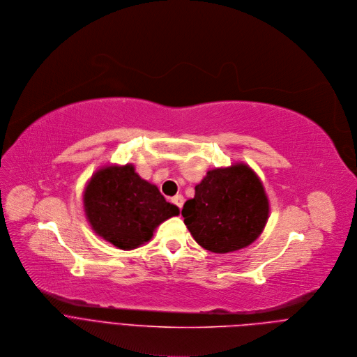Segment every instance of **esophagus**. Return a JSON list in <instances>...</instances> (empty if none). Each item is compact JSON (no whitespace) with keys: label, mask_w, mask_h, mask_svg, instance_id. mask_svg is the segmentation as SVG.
Returning a JSON list of instances; mask_svg holds the SVG:
<instances>
[{"label":"esophagus","mask_w":357,"mask_h":357,"mask_svg":"<svg viewBox=\"0 0 357 357\" xmlns=\"http://www.w3.org/2000/svg\"><path fill=\"white\" fill-rule=\"evenodd\" d=\"M172 202H173L174 205H177L178 208H181L183 204H184V197L180 195V194H177V195H174V197L172 198Z\"/></svg>","instance_id":"obj_1"}]
</instances>
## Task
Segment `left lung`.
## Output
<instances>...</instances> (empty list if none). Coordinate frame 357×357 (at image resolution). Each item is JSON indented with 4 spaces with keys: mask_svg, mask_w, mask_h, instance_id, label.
Wrapping results in <instances>:
<instances>
[{
    "mask_svg": "<svg viewBox=\"0 0 357 357\" xmlns=\"http://www.w3.org/2000/svg\"><path fill=\"white\" fill-rule=\"evenodd\" d=\"M181 215L195 242L213 253L249 246L268 218V199L256 173L246 165L209 170L185 201Z\"/></svg>",
    "mask_w": 357,
    "mask_h": 357,
    "instance_id": "8db88e82",
    "label": "left lung"
}]
</instances>
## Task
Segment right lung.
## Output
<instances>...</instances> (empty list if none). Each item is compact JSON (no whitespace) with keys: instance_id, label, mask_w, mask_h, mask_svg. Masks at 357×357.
Returning <instances> with one entry per match:
<instances>
[{"instance_id":"add662e5","label":"right lung","mask_w":357,"mask_h":357,"mask_svg":"<svg viewBox=\"0 0 357 357\" xmlns=\"http://www.w3.org/2000/svg\"><path fill=\"white\" fill-rule=\"evenodd\" d=\"M84 209L96 234L123 250L149 242L158 225L180 213L132 165L98 170L86 187Z\"/></svg>"}]
</instances>
